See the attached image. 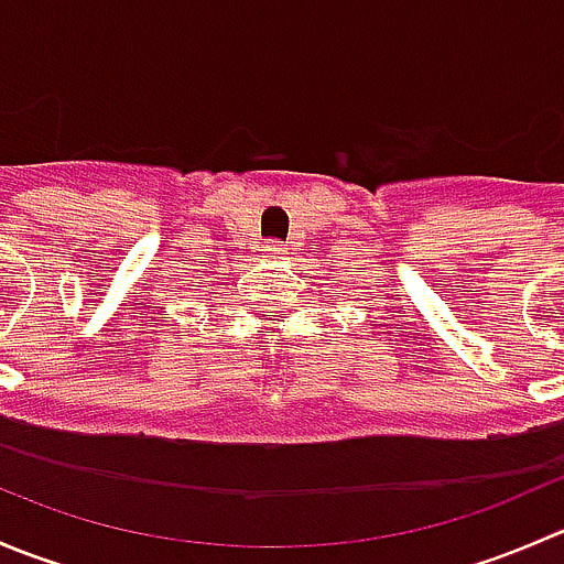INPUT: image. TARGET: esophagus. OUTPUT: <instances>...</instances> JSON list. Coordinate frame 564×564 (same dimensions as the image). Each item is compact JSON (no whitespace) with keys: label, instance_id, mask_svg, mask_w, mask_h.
I'll list each match as a JSON object with an SVG mask.
<instances>
[{"label":"esophagus","instance_id":"34e87169","mask_svg":"<svg viewBox=\"0 0 564 564\" xmlns=\"http://www.w3.org/2000/svg\"><path fill=\"white\" fill-rule=\"evenodd\" d=\"M283 253H286V248L278 240H267L264 246H261V256H264V259H281Z\"/></svg>","mask_w":564,"mask_h":564}]
</instances>
